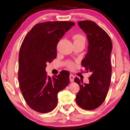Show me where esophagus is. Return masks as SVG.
Instances as JSON below:
<instances>
[{"mask_svg":"<svg viewBox=\"0 0 130 130\" xmlns=\"http://www.w3.org/2000/svg\"><path fill=\"white\" fill-rule=\"evenodd\" d=\"M74 78H75V76L73 74H70V75H69V79H70V81L71 83H73L74 81Z\"/></svg>","mask_w":130,"mask_h":130,"instance_id":"1","label":"esophagus"}]
</instances>
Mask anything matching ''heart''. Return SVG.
Instances as JSON below:
<instances>
[{
    "label": "heart",
    "instance_id": "1",
    "mask_svg": "<svg viewBox=\"0 0 130 130\" xmlns=\"http://www.w3.org/2000/svg\"><path fill=\"white\" fill-rule=\"evenodd\" d=\"M73 39L74 40V42H85V38L83 35H75L73 36ZM65 64L69 68H73L75 67V63L72 61H67L65 63Z\"/></svg>",
    "mask_w": 130,
    "mask_h": 130
}]
</instances>
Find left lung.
<instances>
[{"mask_svg":"<svg viewBox=\"0 0 130 130\" xmlns=\"http://www.w3.org/2000/svg\"><path fill=\"white\" fill-rule=\"evenodd\" d=\"M78 25L87 35L89 43L88 51L82 61V65L86 72L91 75L88 78L89 84L75 78V82L80 87L76 102L83 109L92 110L105 101L110 85L112 43L107 33L94 22L79 21Z\"/></svg>","mask_w":130,"mask_h":130,"instance_id":"obj_1","label":"left lung"}]
</instances>
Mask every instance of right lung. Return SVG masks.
<instances>
[{
	"label": "right lung",
	"mask_w": 130,
	"mask_h": 130,
	"mask_svg": "<svg viewBox=\"0 0 130 130\" xmlns=\"http://www.w3.org/2000/svg\"><path fill=\"white\" fill-rule=\"evenodd\" d=\"M75 25L68 21L45 22L35 25L20 47L18 81L29 107L40 113L52 111L58 104V93L69 84V73L61 71L47 76L46 63L56 58L59 39Z\"/></svg>",
	"instance_id": "right-lung-1"
}]
</instances>
